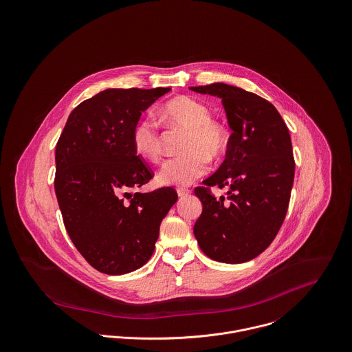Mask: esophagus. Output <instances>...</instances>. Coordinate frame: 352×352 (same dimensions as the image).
I'll return each mask as SVG.
<instances>
[{
    "label": "esophagus",
    "mask_w": 352,
    "mask_h": 352,
    "mask_svg": "<svg viewBox=\"0 0 352 352\" xmlns=\"http://www.w3.org/2000/svg\"><path fill=\"white\" fill-rule=\"evenodd\" d=\"M177 193H178V195H179L181 198H184V197H188V195H190V190L179 188V189H177Z\"/></svg>",
    "instance_id": "34e87169"
}]
</instances>
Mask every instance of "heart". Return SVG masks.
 <instances>
[{
  "instance_id": "obj_1",
  "label": "heart",
  "mask_w": 352,
  "mask_h": 352,
  "mask_svg": "<svg viewBox=\"0 0 352 352\" xmlns=\"http://www.w3.org/2000/svg\"><path fill=\"white\" fill-rule=\"evenodd\" d=\"M210 108L190 96H177L160 109L162 118L175 129L185 131L181 157L170 159L157 174L163 185L188 186L204 177L210 167V157L220 159L230 147V131L219 118L210 116ZM132 146L138 155L159 163L163 157V138L151 120L140 121L132 132Z\"/></svg>"
}]
</instances>
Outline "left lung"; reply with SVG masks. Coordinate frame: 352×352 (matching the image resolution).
Wrapping results in <instances>:
<instances>
[{
    "instance_id": "left-lung-1",
    "label": "left lung",
    "mask_w": 352,
    "mask_h": 352,
    "mask_svg": "<svg viewBox=\"0 0 352 352\" xmlns=\"http://www.w3.org/2000/svg\"><path fill=\"white\" fill-rule=\"evenodd\" d=\"M190 89L220 97L232 129L224 162L195 189L202 202L195 239L210 259L243 263L272 244L286 217L296 168L289 129L255 93L227 83ZM212 186L228 187L229 197L217 200Z\"/></svg>"
}]
</instances>
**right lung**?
I'll return each instance as SVG.
<instances>
[{"instance_id": "1", "label": "right lung", "mask_w": 352, "mask_h": 352, "mask_svg": "<svg viewBox=\"0 0 352 352\" xmlns=\"http://www.w3.org/2000/svg\"><path fill=\"white\" fill-rule=\"evenodd\" d=\"M170 90L107 89L70 113L56 143L54 186L66 231L101 273L121 275L146 265L160 223L178 199L170 186L131 193L154 177L133 150V128Z\"/></svg>"}]
</instances>
